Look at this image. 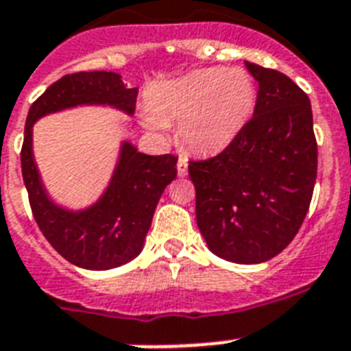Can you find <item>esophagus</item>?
Segmentation results:
<instances>
[{"label":"esophagus","mask_w":351,"mask_h":351,"mask_svg":"<svg viewBox=\"0 0 351 351\" xmlns=\"http://www.w3.org/2000/svg\"><path fill=\"white\" fill-rule=\"evenodd\" d=\"M176 169H178V176H187V158L185 157L178 158Z\"/></svg>","instance_id":"esophagus-1"}]
</instances>
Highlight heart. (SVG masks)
I'll return each mask as SVG.
<instances>
[{"mask_svg": "<svg viewBox=\"0 0 351 351\" xmlns=\"http://www.w3.org/2000/svg\"><path fill=\"white\" fill-rule=\"evenodd\" d=\"M257 99L255 82L241 67H205L152 87L143 123L153 132L178 121V141L194 153H216L241 134Z\"/></svg>", "mask_w": 351, "mask_h": 351, "instance_id": "obj_1", "label": "heart"}]
</instances>
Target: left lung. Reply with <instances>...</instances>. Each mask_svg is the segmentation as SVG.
I'll return each mask as SVG.
<instances>
[{
	"label": "left lung",
	"instance_id": "1",
	"mask_svg": "<svg viewBox=\"0 0 351 351\" xmlns=\"http://www.w3.org/2000/svg\"><path fill=\"white\" fill-rule=\"evenodd\" d=\"M258 82L253 117L219 155L191 160L196 221L212 253L273 258L307 216L317 175L311 99L289 76L244 62Z\"/></svg>",
	"mask_w": 351,
	"mask_h": 351
}]
</instances>
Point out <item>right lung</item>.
I'll use <instances>...</instances> for the list:
<instances>
[{
  "mask_svg": "<svg viewBox=\"0 0 351 351\" xmlns=\"http://www.w3.org/2000/svg\"><path fill=\"white\" fill-rule=\"evenodd\" d=\"M135 99L137 89L125 87L117 73L84 71L62 76L28 110L21 169L32 212L53 248L84 269H112L139 255L158 199L176 178L178 157L144 155L125 141L101 198L84 210H67L49 199L40 182L32 149V126L43 116L78 105H110L132 116Z\"/></svg>",
  "mask_w": 351,
  "mask_h": 351,
  "instance_id": "obj_1",
  "label": "right lung"
}]
</instances>
